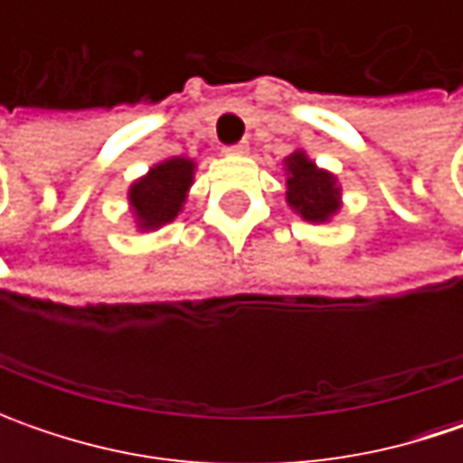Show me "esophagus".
Returning a JSON list of instances; mask_svg holds the SVG:
<instances>
[{"instance_id":"34e87169","label":"esophagus","mask_w":463,"mask_h":463,"mask_svg":"<svg viewBox=\"0 0 463 463\" xmlns=\"http://www.w3.org/2000/svg\"><path fill=\"white\" fill-rule=\"evenodd\" d=\"M223 152H226V154H247V152H250V144H247V141H237V144L226 146Z\"/></svg>"}]
</instances>
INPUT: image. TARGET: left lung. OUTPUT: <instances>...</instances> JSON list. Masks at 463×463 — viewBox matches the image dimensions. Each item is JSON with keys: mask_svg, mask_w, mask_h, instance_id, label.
<instances>
[{"mask_svg": "<svg viewBox=\"0 0 463 463\" xmlns=\"http://www.w3.org/2000/svg\"><path fill=\"white\" fill-rule=\"evenodd\" d=\"M288 203L307 219V222H325L337 211V195L335 177L325 169L314 167L301 152L288 156Z\"/></svg>", "mask_w": 463, "mask_h": 463, "instance_id": "1", "label": "left lung"}]
</instances>
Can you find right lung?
<instances>
[{
  "mask_svg": "<svg viewBox=\"0 0 463 463\" xmlns=\"http://www.w3.org/2000/svg\"><path fill=\"white\" fill-rule=\"evenodd\" d=\"M193 183V162L190 159H169L162 162L131 187V205L141 229H159L169 223L183 208L187 187Z\"/></svg>",
  "mask_w": 463,
  "mask_h": 463,
  "instance_id": "obj_1",
  "label": "right lung"
}]
</instances>
